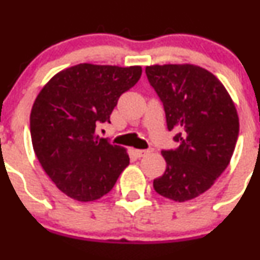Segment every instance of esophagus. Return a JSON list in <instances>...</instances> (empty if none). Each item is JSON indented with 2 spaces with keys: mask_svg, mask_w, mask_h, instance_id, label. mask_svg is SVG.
Listing matches in <instances>:
<instances>
[{
  "mask_svg": "<svg viewBox=\"0 0 260 260\" xmlns=\"http://www.w3.org/2000/svg\"><path fill=\"white\" fill-rule=\"evenodd\" d=\"M151 149H135V154L137 157H145L148 153H151Z\"/></svg>",
  "mask_w": 260,
  "mask_h": 260,
  "instance_id": "1",
  "label": "esophagus"
}]
</instances>
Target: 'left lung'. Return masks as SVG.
I'll return each instance as SVG.
<instances>
[{
    "instance_id": "obj_1",
    "label": "left lung",
    "mask_w": 260,
    "mask_h": 260,
    "mask_svg": "<svg viewBox=\"0 0 260 260\" xmlns=\"http://www.w3.org/2000/svg\"><path fill=\"white\" fill-rule=\"evenodd\" d=\"M146 75L179 143L161 152L167 166L153 180L154 191L179 203L198 198L232 159L239 135L234 102L221 81L198 65H152L146 67Z\"/></svg>"
}]
</instances>
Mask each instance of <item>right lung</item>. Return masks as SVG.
Instances as JSON below:
<instances>
[{"label":"right lung","instance_id":"add662e5","mask_svg":"<svg viewBox=\"0 0 260 260\" xmlns=\"http://www.w3.org/2000/svg\"><path fill=\"white\" fill-rule=\"evenodd\" d=\"M141 67L79 64L48 81L34 102L30 132L44 171L60 191L94 201L113 188L129 157L123 147L99 138L118 99L140 80Z\"/></svg>","mask_w":260,"mask_h":260}]
</instances>
